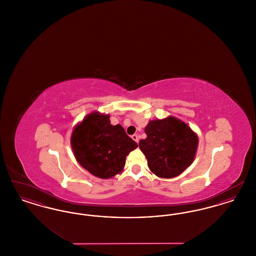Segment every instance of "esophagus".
<instances>
[{
	"label": "esophagus",
	"mask_w": 256,
	"mask_h": 256,
	"mask_svg": "<svg viewBox=\"0 0 256 256\" xmlns=\"http://www.w3.org/2000/svg\"><path fill=\"white\" fill-rule=\"evenodd\" d=\"M132 138L134 139V141H135L136 143H138V142H139V136H138L137 134H134V135L132 136Z\"/></svg>",
	"instance_id": "1"
}]
</instances>
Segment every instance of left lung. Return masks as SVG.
I'll list each match as a JSON object with an SVG mask.
<instances>
[{
  "label": "left lung",
  "instance_id": "1",
  "mask_svg": "<svg viewBox=\"0 0 256 256\" xmlns=\"http://www.w3.org/2000/svg\"><path fill=\"white\" fill-rule=\"evenodd\" d=\"M146 139L139 142L150 172L162 178L180 176L194 161L198 137L182 120L169 116L152 120L145 128Z\"/></svg>",
  "mask_w": 256,
  "mask_h": 256
}]
</instances>
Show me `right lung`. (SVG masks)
<instances>
[{
  "label": "right lung",
  "instance_id": "1",
  "mask_svg": "<svg viewBox=\"0 0 256 256\" xmlns=\"http://www.w3.org/2000/svg\"><path fill=\"white\" fill-rule=\"evenodd\" d=\"M110 114L89 113L74 128L71 146L82 167L98 178L108 180L122 172L126 158L138 145L121 124L112 126Z\"/></svg>",
  "mask_w": 256,
  "mask_h": 256
}]
</instances>
